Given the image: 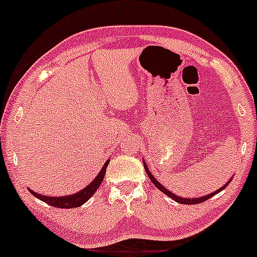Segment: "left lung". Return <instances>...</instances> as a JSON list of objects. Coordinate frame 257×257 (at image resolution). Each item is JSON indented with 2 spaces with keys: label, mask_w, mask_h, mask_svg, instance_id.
Wrapping results in <instances>:
<instances>
[{
  "label": "left lung",
  "mask_w": 257,
  "mask_h": 257,
  "mask_svg": "<svg viewBox=\"0 0 257 257\" xmlns=\"http://www.w3.org/2000/svg\"><path fill=\"white\" fill-rule=\"evenodd\" d=\"M144 166H145V171H146L147 176L150 177V179H151V181H152V183L155 184V186L157 187L158 189L161 190V192H163V193H165L166 195H168L169 198H172V199H173V200H176L177 203H181V204H198V203L205 202V200H208L209 198H211V197H213V195L218 194V193L220 192V190H223L224 188H225V187L227 186V184H229L230 182H231V179H232V178H230L229 181H227V183H226V184H224V186L221 187V188H219V189L214 190V192H213V193H210V194L203 195V197H199V198H183V197H179V195L174 194V193H172L171 190H168L167 188H165V187H163L162 184H161L160 182H158L157 179H156L155 177L152 176V173H151V172H150V169H148V166H147V163L145 162V160H144Z\"/></svg>",
  "instance_id": "left-lung-1"
}]
</instances>
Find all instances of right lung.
Listing matches in <instances>:
<instances>
[{
	"label": "right lung",
	"instance_id": "add662e5",
	"mask_svg": "<svg viewBox=\"0 0 257 257\" xmlns=\"http://www.w3.org/2000/svg\"><path fill=\"white\" fill-rule=\"evenodd\" d=\"M109 161L107 160L105 162V165L102 166V168L100 169V172L97 173V176L95 177L94 181L91 183L88 184L84 189L79 190V192L74 193V194L70 195H63V197H49V195H43L39 194V193L33 192L32 189H28L32 194L36 198H38L42 202L47 203V204L52 205V207L55 208H63V209H70V208H78L80 205H83L84 203H86L90 198L94 195V193L96 192L97 188L100 187V184L102 183V179L105 177V172H106V167L109 165Z\"/></svg>",
	"mask_w": 257,
	"mask_h": 257
}]
</instances>
